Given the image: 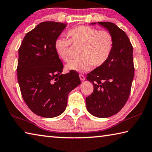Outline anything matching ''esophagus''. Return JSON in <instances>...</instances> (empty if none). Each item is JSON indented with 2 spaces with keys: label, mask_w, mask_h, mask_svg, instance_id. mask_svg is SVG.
Here are the masks:
<instances>
[{
  "label": "esophagus",
  "mask_w": 152,
  "mask_h": 152,
  "mask_svg": "<svg viewBox=\"0 0 152 152\" xmlns=\"http://www.w3.org/2000/svg\"><path fill=\"white\" fill-rule=\"evenodd\" d=\"M79 76H80V80H81L82 82L85 80V77H84V76L83 75V74H80V75H79Z\"/></svg>",
  "instance_id": "1"
}]
</instances>
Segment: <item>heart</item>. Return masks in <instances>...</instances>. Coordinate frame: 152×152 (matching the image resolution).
Wrapping results in <instances>:
<instances>
[{"instance_id":"heart-1","label":"heart","mask_w":152,"mask_h":152,"mask_svg":"<svg viewBox=\"0 0 152 152\" xmlns=\"http://www.w3.org/2000/svg\"><path fill=\"white\" fill-rule=\"evenodd\" d=\"M69 40L60 37L55 40L54 48L60 59L68 62L70 59L69 50L71 43L82 46L80 58L71 60L66 66L68 71L85 72L90 70L93 65L100 66L111 55L114 47V37L107 30L87 26H79L68 30Z\"/></svg>"}]
</instances>
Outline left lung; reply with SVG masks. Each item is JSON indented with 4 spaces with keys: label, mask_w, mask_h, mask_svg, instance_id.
I'll return each mask as SVG.
<instances>
[{
    "label": "left lung",
    "mask_w": 152,
    "mask_h": 152,
    "mask_svg": "<svg viewBox=\"0 0 152 152\" xmlns=\"http://www.w3.org/2000/svg\"><path fill=\"white\" fill-rule=\"evenodd\" d=\"M98 24L111 32L114 47L107 61L88 74L86 79L93 84L94 91L86 104L92 115L108 118L120 111L130 94L134 76L133 47L126 32L115 24Z\"/></svg>",
    "instance_id": "8db88e82"
}]
</instances>
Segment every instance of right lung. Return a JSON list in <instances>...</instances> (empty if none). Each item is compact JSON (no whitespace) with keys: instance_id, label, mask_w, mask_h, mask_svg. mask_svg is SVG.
<instances>
[{"instance_id":"1","label":"right lung","mask_w":152,"mask_h":152,"mask_svg":"<svg viewBox=\"0 0 152 152\" xmlns=\"http://www.w3.org/2000/svg\"><path fill=\"white\" fill-rule=\"evenodd\" d=\"M66 26L41 23L25 35L18 50L16 70L22 96L30 110L42 117L62 114L69 93L81 83L76 72L61 74L64 67L54 48Z\"/></svg>"}]
</instances>
